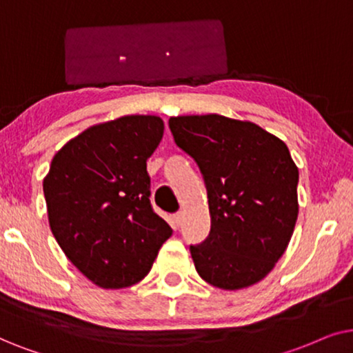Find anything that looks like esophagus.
Wrapping results in <instances>:
<instances>
[{
  "instance_id": "34e87169",
  "label": "esophagus",
  "mask_w": 353,
  "mask_h": 353,
  "mask_svg": "<svg viewBox=\"0 0 353 353\" xmlns=\"http://www.w3.org/2000/svg\"><path fill=\"white\" fill-rule=\"evenodd\" d=\"M172 218H174V224H176L177 228H179V225L182 224V219H184V214H182V211H177V213L174 214Z\"/></svg>"
}]
</instances>
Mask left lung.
<instances>
[{
	"label": "left lung",
	"instance_id": "left-lung-1",
	"mask_svg": "<svg viewBox=\"0 0 353 353\" xmlns=\"http://www.w3.org/2000/svg\"><path fill=\"white\" fill-rule=\"evenodd\" d=\"M177 147L203 174L211 231L190 245L201 279L224 290L256 284L288 248L299 216V169L288 145L221 114L169 119Z\"/></svg>",
	"mask_w": 353,
	"mask_h": 353
}]
</instances>
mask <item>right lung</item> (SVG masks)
<instances>
[{
  "instance_id": "1",
  "label": "right lung",
  "mask_w": 353,
  "mask_h": 353,
  "mask_svg": "<svg viewBox=\"0 0 353 353\" xmlns=\"http://www.w3.org/2000/svg\"><path fill=\"white\" fill-rule=\"evenodd\" d=\"M158 116H122L83 130L51 161L43 179L51 232L93 284H137L172 229L150 203L147 159L161 142Z\"/></svg>"
}]
</instances>
